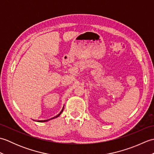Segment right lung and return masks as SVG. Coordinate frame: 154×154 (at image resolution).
I'll return each instance as SVG.
<instances>
[{"instance_id":"right-lung-1","label":"right lung","mask_w":154,"mask_h":154,"mask_svg":"<svg viewBox=\"0 0 154 154\" xmlns=\"http://www.w3.org/2000/svg\"><path fill=\"white\" fill-rule=\"evenodd\" d=\"M63 109H64V107L63 108V109H62L61 110V112H60V114H57V116H54V118H51V119H49V120H39L38 121V122H47V121H48V120H51V119H55V118H57V117H58L59 116H60V114H61V112H63Z\"/></svg>"}]
</instances>
